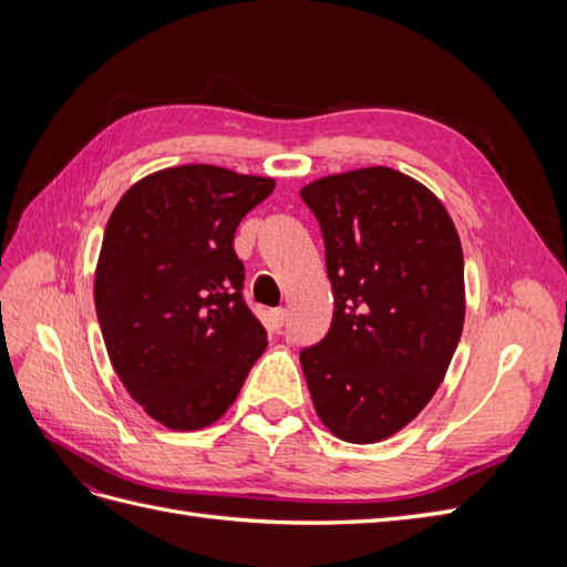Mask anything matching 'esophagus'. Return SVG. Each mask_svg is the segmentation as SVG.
<instances>
[{
	"label": "esophagus",
	"mask_w": 567,
	"mask_h": 567,
	"mask_svg": "<svg viewBox=\"0 0 567 567\" xmlns=\"http://www.w3.org/2000/svg\"><path fill=\"white\" fill-rule=\"evenodd\" d=\"M286 323V310H271V326L277 331H281V326Z\"/></svg>",
	"instance_id": "1"
}]
</instances>
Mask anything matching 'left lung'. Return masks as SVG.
Masks as SVG:
<instances>
[{"label": "left lung", "instance_id": "obj_1", "mask_svg": "<svg viewBox=\"0 0 567 567\" xmlns=\"http://www.w3.org/2000/svg\"><path fill=\"white\" fill-rule=\"evenodd\" d=\"M321 227L331 329L300 352L321 423L354 444L414 421L450 369L466 317L454 221L421 182L362 167L300 188Z\"/></svg>", "mask_w": 567, "mask_h": 567}]
</instances>
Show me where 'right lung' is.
<instances>
[{
	"label": "right lung",
	"instance_id": "add662e5",
	"mask_svg": "<svg viewBox=\"0 0 567 567\" xmlns=\"http://www.w3.org/2000/svg\"><path fill=\"white\" fill-rule=\"evenodd\" d=\"M271 192V177L179 165L130 186L111 213L94 277L99 326L132 400L165 427L225 416L267 348L234 234Z\"/></svg>",
	"mask_w": 567,
	"mask_h": 567
}]
</instances>
